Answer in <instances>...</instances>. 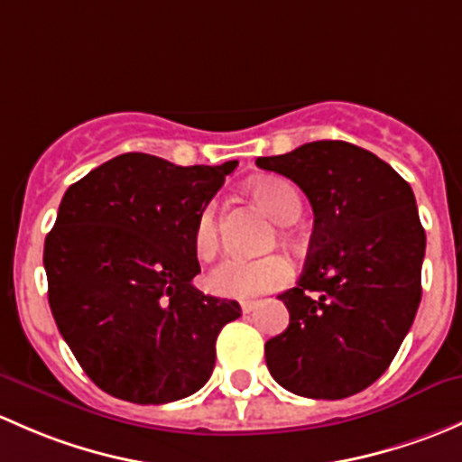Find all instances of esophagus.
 Listing matches in <instances>:
<instances>
[{"mask_svg":"<svg viewBox=\"0 0 462 462\" xmlns=\"http://www.w3.org/2000/svg\"><path fill=\"white\" fill-rule=\"evenodd\" d=\"M240 307H242V311H245V313H251L255 307H258V302H255V300H245V302L240 304Z\"/></svg>","mask_w":462,"mask_h":462,"instance_id":"esophagus-1","label":"esophagus"}]
</instances>
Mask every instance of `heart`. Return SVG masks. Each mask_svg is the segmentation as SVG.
<instances>
[{"instance_id":"obj_1","label":"heart","mask_w":462,"mask_h":462,"mask_svg":"<svg viewBox=\"0 0 462 462\" xmlns=\"http://www.w3.org/2000/svg\"><path fill=\"white\" fill-rule=\"evenodd\" d=\"M254 198L263 204V208L280 225H291L300 217L302 199L296 187L282 178H263L251 187ZM193 245L202 258H211L217 251V211L216 204H208L199 213L193 231ZM293 264L284 255H266V258H240L231 255L225 258L208 273V287L222 298H245L260 296V293L275 291L291 282Z\"/></svg>"}]
</instances>
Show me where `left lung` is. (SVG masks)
I'll use <instances>...</instances> for the list:
<instances>
[{
	"label": "left lung",
	"mask_w": 462,
	"mask_h": 462,
	"mask_svg": "<svg viewBox=\"0 0 462 462\" xmlns=\"http://www.w3.org/2000/svg\"><path fill=\"white\" fill-rule=\"evenodd\" d=\"M255 164L293 180L313 208L304 273L278 296L289 327L264 345L266 367L298 396H354L387 372L420 304L425 229L411 187L340 140Z\"/></svg>",
	"instance_id": "obj_1"
}]
</instances>
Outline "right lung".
<instances>
[{"label":"right lung","instance_id":"obj_1","mask_svg":"<svg viewBox=\"0 0 462 462\" xmlns=\"http://www.w3.org/2000/svg\"><path fill=\"white\" fill-rule=\"evenodd\" d=\"M236 166L125 153L61 198L44 242L49 304L102 392L162 405L191 396L211 375L217 334L242 309L193 287V231Z\"/></svg>","mask_w":462,"mask_h":462}]
</instances>
